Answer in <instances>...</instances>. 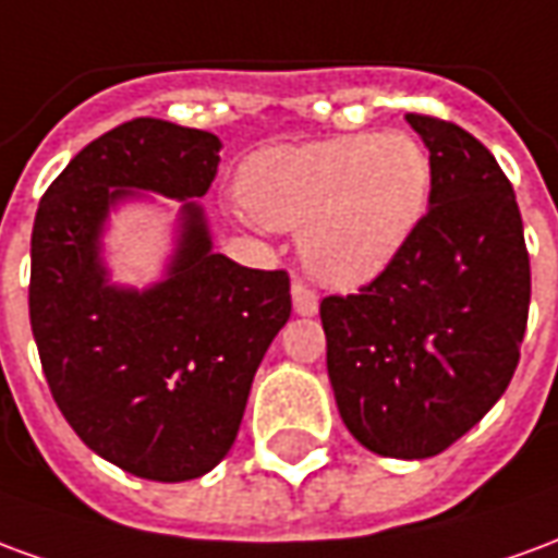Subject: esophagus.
<instances>
[{
	"instance_id": "1",
	"label": "esophagus",
	"mask_w": 558,
	"mask_h": 558,
	"mask_svg": "<svg viewBox=\"0 0 558 558\" xmlns=\"http://www.w3.org/2000/svg\"><path fill=\"white\" fill-rule=\"evenodd\" d=\"M292 307H295V314L299 316H314L316 311H319V295H316L307 283L295 280V283H292Z\"/></svg>"
}]
</instances>
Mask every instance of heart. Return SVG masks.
Returning <instances> with one entry per match:
<instances>
[{
	"instance_id": "1",
	"label": "heart",
	"mask_w": 558,
	"mask_h": 558,
	"mask_svg": "<svg viewBox=\"0 0 558 558\" xmlns=\"http://www.w3.org/2000/svg\"><path fill=\"white\" fill-rule=\"evenodd\" d=\"M430 191V151L403 131L266 148L242 170L247 211L302 232L304 263L335 287L376 278L415 235Z\"/></svg>"
}]
</instances>
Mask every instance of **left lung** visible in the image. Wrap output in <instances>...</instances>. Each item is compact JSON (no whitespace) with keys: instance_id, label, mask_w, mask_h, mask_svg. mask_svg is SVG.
<instances>
[{"instance_id":"left-lung-1","label":"left lung","mask_w":558,"mask_h":558,"mask_svg":"<svg viewBox=\"0 0 558 558\" xmlns=\"http://www.w3.org/2000/svg\"><path fill=\"white\" fill-rule=\"evenodd\" d=\"M430 148V208L355 295H326L328 379L343 424L376 454H442L478 424L520 362L529 251L514 187L454 122L407 113Z\"/></svg>"}]
</instances>
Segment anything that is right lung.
Listing matches in <instances>:
<instances>
[{
	"label": "right lung",
	"mask_w": 558,
	"mask_h": 558,
	"mask_svg": "<svg viewBox=\"0 0 558 558\" xmlns=\"http://www.w3.org/2000/svg\"><path fill=\"white\" fill-rule=\"evenodd\" d=\"M220 140L134 119L77 151L32 227L29 319L56 407L95 454L148 481H191L227 457L268 343L292 311L290 275L211 251L196 196ZM131 186L184 198L168 280L110 288L102 220Z\"/></svg>",
	"instance_id": "right-lung-1"
}]
</instances>
